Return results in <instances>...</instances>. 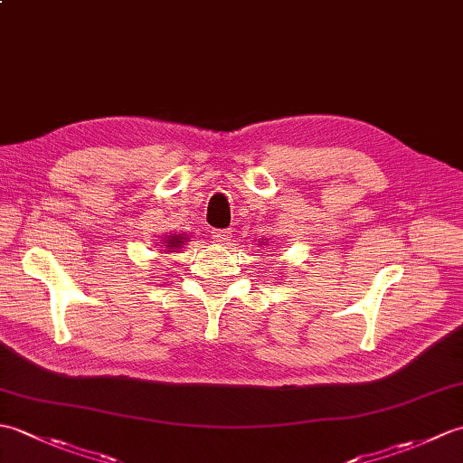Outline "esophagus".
I'll return each instance as SVG.
<instances>
[{
    "instance_id": "34e87169",
    "label": "esophagus",
    "mask_w": 463,
    "mask_h": 463,
    "mask_svg": "<svg viewBox=\"0 0 463 463\" xmlns=\"http://www.w3.org/2000/svg\"><path fill=\"white\" fill-rule=\"evenodd\" d=\"M213 241L219 242V244H231V241H232V231H231V229L214 231V232H213Z\"/></svg>"
}]
</instances>
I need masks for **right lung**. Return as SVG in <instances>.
Returning <instances> with one entry per match:
<instances>
[{
  "label": "right lung",
  "mask_w": 463,
  "mask_h": 463,
  "mask_svg": "<svg viewBox=\"0 0 463 463\" xmlns=\"http://www.w3.org/2000/svg\"><path fill=\"white\" fill-rule=\"evenodd\" d=\"M181 244H183V237L179 239V237H176V234H175V237H171L169 239V244H165V247H181Z\"/></svg>",
  "instance_id": "1"
}]
</instances>
